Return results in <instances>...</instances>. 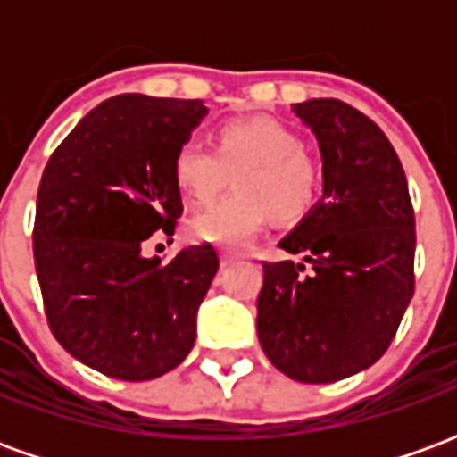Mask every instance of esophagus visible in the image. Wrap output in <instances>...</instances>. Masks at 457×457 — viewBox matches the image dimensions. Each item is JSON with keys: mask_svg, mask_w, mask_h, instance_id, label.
Instances as JSON below:
<instances>
[{"mask_svg": "<svg viewBox=\"0 0 457 457\" xmlns=\"http://www.w3.org/2000/svg\"><path fill=\"white\" fill-rule=\"evenodd\" d=\"M237 259H239V254H232V252H222V254H220V264H222V267H229V264H235Z\"/></svg>", "mask_w": 457, "mask_h": 457, "instance_id": "esophagus-1", "label": "esophagus"}]
</instances>
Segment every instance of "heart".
Here are the masks:
<instances>
[{
  "instance_id": "obj_1",
  "label": "heart",
  "mask_w": 457,
  "mask_h": 457,
  "mask_svg": "<svg viewBox=\"0 0 457 457\" xmlns=\"http://www.w3.org/2000/svg\"><path fill=\"white\" fill-rule=\"evenodd\" d=\"M235 190L188 220V235L195 242L218 247H242L257 235L269 210L274 218L301 215L316 198L318 173L301 139L284 124L267 117H252L225 124L218 134V151L205 141L188 139L173 159V176L190 203H210L228 183Z\"/></svg>"
}]
</instances>
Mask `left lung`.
Masks as SVG:
<instances>
[{
	"mask_svg": "<svg viewBox=\"0 0 457 457\" xmlns=\"http://www.w3.org/2000/svg\"><path fill=\"white\" fill-rule=\"evenodd\" d=\"M291 112L318 141L323 198L278 247L313 271L264 264L257 336L287 377L328 384L367 370L392 343L413 296L416 225L402 161L370 117L333 97Z\"/></svg>",
	"mask_w": 457,
	"mask_h": 457,
	"instance_id": "obj_1",
	"label": "left lung"
}]
</instances>
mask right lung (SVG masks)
Masks as SVG:
<instances>
[{
	"instance_id": "1",
	"label": "right lung",
	"mask_w": 457,
	"mask_h": 457,
	"mask_svg": "<svg viewBox=\"0 0 457 457\" xmlns=\"http://www.w3.org/2000/svg\"><path fill=\"white\" fill-rule=\"evenodd\" d=\"M208 107L203 100L117 95L78 121L44 170L36 200L34 262L58 343L97 372L146 382L179 367L218 271L210 245L169 264L141 245L183 203L176 151Z\"/></svg>"
}]
</instances>
